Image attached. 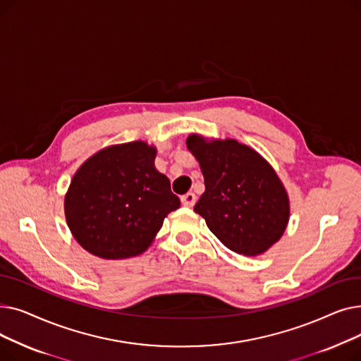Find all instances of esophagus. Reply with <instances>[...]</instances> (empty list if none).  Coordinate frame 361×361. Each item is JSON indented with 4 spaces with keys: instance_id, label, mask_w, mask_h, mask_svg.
I'll return each mask as SVG.
<instances>
[{
    "instance_id": "34e87169",
    "label": "esophagus",
    "mask_w": 361,
    "mask_h": 361,
    "mask_svg": "<svg viewBox=\"0 0 361 361\" xmlns=\"http://www.w3.org/2000/svg\"><path fill=\"white\" fill-rule=\"evenodd\" d=\"M181 203H183L184 206H187V207H193V204L196 203V196H195V193L188 192V193H185L184 196H181Z\"/></svg>"
}]
</instances>
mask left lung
<instances>
[{
    "mask_svg": "<svg viewBox=\"0 0 361 361\" xmlns=\"http://www.w3.org/2000/svg\"><path fill=\"white\" fill-rule=\"evenodd\" d=\"M187 149L197 159L204 193L195 206L215 237L230 250L259 256L286 233L290 199L272 165L234 139L190 135Z\"/></svg>",
    "mask_w": 361,
    "mask_h": 361,
    "instance_id": "obj_1",
    "label": "left lung"
}]
</instances>
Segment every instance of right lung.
<instances>
[{
	"label": "right lung",
	"mask_w": 361,
	"mask_h": 361,
	"mask_svg": "<svg viewBox=\"0 0 361 361\" xmlns=\"http://www.w3.org/2000/svg\"><path fill=\"white\" fill-rule=\"evenodd\" d=\"M157 147L136 140L106 146L75 171L64 197L68 228L93 256L120 260L142 255L180 207L166 176L155 168Z\"/></svg>",
	"instance_id": "obj_1"
}]
</instances>
